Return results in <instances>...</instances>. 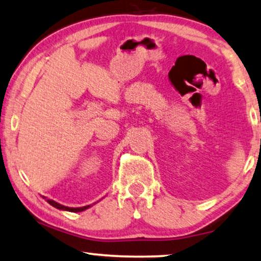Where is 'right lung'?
Wrapping results in <instances>:
<instances>
[{
    "label": "right lung",
    "mask_w": 261,
    "mask_h": 261,
    "mask_svg": "<svg viewBox=\"0 0 261 261\" xmlns=\"http://www.w3.org/2000/svg\"><path fill=\"white\" fill-rule=\"evenodd\" d=\"M47 203L50 204V205L55 206L56 209H60V210H67V211H71V213H80V211H83V210L88 209V207H89V205H87V206H82V207H68V206L61 205V204L56 203V201L51 200V199H47Z\"/></svg>",
    "instance_id": "obj_1"
}]
</instances>
